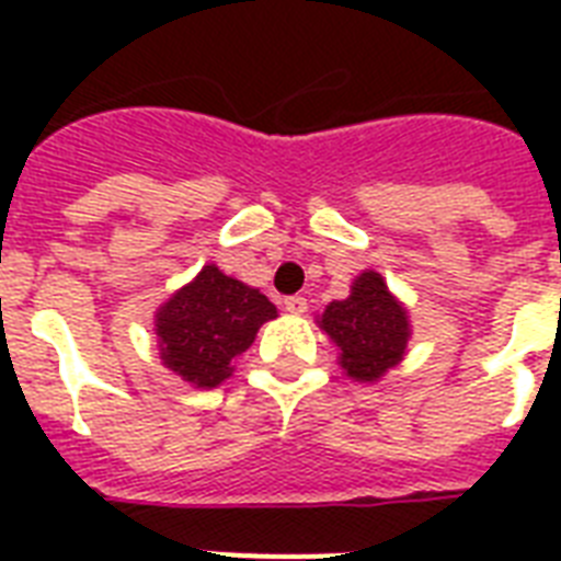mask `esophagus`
Returning a JSON list of instances; mask_svg holds the SVG:
<instances>
[{
	"label": "esophagus",
	"instance_id": "esophagus-1",
	"mask_svg": "<svg viewBox=\"0 0 561 561\" xmlns=\"http://www.w3.org/2000/svg\"><path fill=\"white\" fill-rule=\"evenodd\" d=\"M285 311H288V314H306L308 311V299L306 297H288L285 299Z\"/></svg>",
	"mask_w": 561,
	"mask_h": 561
}]
</instances>
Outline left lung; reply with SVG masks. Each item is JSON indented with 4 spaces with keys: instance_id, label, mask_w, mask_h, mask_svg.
<instances>
[{
    "instance_id": "1",
    "label": "left lung",
    "mask_w": 561,
    "mask_h": 561,
    "mask_svg": "<svg viewBox=\"0 0 561 561\" xmlns=\"http://www.w3.org/2000/svg\"><path fill=\"white\" fill-rule=\"evenodd\" d=\"M317 325L337 346V364L352 381L373 383L399 367L408 355L410 311L383 282L364 271L350 285V297L334 299L317 314Z\"/></svg>"
}]
</instances>
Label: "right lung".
Here are the masks:
<instances>
[{"label":"right lung","instance_id":"add662e5","mask_svg":"<svg viewBox=\"0 0 561 561\" xmlns=\"http://www.w3.org/2000/svg\"><path fill=\"white\" fill-rule=\"evenodd\" d=\"M276 317L279 311L262 290L232 279L218 264H203L192 282L153 311L162 367L197 390H211L236 373L232 360Z\"/></svg>","mask_w":561,"mask_h":561}]
</instances>
